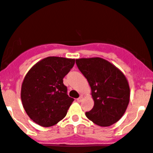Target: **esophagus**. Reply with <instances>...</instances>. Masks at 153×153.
<instances>
[{"label":"esophagus","instance_id":"obj_1","mask_svg":"<svg viewBox=\"0 0 153 153\" xmlns=\"http://www.w3.org/2000/svg\"><path fill=\"white\" fill-rule=\"evenodd\" d=\"M82 100H83V96H81L80 97H78V99H77V101H78V102H81Z\"/></svg>","mask_w":153,"mask_h":153}]
</instances>
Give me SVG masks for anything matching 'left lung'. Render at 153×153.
Masks as SVG:
<instances>
[{
	"instance_id": "left-lung-1",
	"label": "left lung",
	"mask_w": 153,
	"mask_h": 153,
	"mask_svg": "<svg viewBox=\"0 0 153 153\" xmlns=\"http://www.w3.org/2000/svg\"><path fill=\"white\" fill-rule=\"evenodd\" d=\"M78 68L87 78L94 101L87 118L101 127L116 123L123 116L130 101V87L123 72L100 57L76 59Z\"/></svg>"
}]
</instances>
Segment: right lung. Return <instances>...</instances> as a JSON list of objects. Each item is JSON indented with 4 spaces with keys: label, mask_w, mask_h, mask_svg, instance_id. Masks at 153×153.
I'll list each match as a JSON object with an SVG mask.
<instances>
[{
    "label": "right lung",
    "mask_w": 153,
    "mask_h": 153,
    "mask_svg": "<svg viewBox=\"0 0 153 153\" xmlns=\"http://www.w3.org/2000/svg\"><path fill=\"white\" fill-rule=\"evenodd\" d=\"M75 60L48 56L27 72L21 87V100L34 122L51 127L65 118L74 99L67 95L62 79L73 67Z\"/></svg>",
    "instance_id": "obj_1"
}]
</instances>
